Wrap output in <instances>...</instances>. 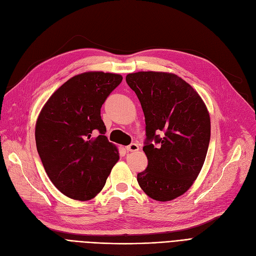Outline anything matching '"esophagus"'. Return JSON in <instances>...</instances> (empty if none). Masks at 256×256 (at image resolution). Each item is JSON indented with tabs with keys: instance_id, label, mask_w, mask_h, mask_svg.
<instances>
[{
	"instance_id": "34e87169",
	"label": "esophagus",
	"mask_w": 256,
	"mask_h": 256,
	"mask_svg": "<svg viewBox=\"0 0 256 256\" xmlns=\"http://www.w3.org/2000/svg\"><path fill=\"white\" fill-rule=\"evenodd\" d=\"M126 149H127V152H138V145L136 144V143H132V144L126 146Z\"/></svg>"
}]
</instances>
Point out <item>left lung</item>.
<instances>
[{
  "label": "left lung",
  "mask_w": 256,
  "mask_h": 256,
  "mask_svg": "<svg viewBox=\"0 0 256 256\" xmlns=\"http://www.w3.org/2000/svg\"><path fill=\"white\" fill-rule=\"evenodd\" d=\"M142 106L146 124V170L138 182L147 195L170 201L186 192L204 163L210 138L208 109L199 94L174 74L126 76Z\"/></svg>",
  "instance_id": "obj_1"
}]
</instances>
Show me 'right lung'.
<instances>
[{
    "label": "right lung",
    "instance_id": "obj_1",
    "mask_svg": "<svg viewBox=\"0 0 256 256\" xmlns=\"http://www.w3.org/2000/svg\"><path fill=\"white\" fill-rule=\"evenodd\" d=\"M122 80L118 74L104 72L76 75L40 112L37 150L48 178L68 198H94L118 160V148L104 136L100 109Z\"/></svg>",
    "mask_w": 256,
    "mask_h": 256
}]
</instances>
